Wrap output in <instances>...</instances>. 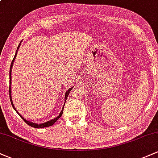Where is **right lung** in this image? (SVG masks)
<instances>
[{
    "label": "right lung",
    "mask_w": 158,
    "mask_h": 158,
    "mask_svg": "<svg viewBox=\"0 0 158 158\" xmlns=\"http://www.w3.org/2000/svg\"><path fill=\"white\" fill-rule=\"evenodd\" d=\"M20 45H21V43H20V44L19 45V47H18V48H17V50H16V52H15V56H14V59H13V60L12 61V63H11V66H10V87H9V88H10V102H11V104H12V107H13V108L15 110V106H14V105H13V103H12V97H11V69H12V65H13V61H14V60H15V56H16V55H17V52H18V50H19V47H20ZM72 88H70V89H69L68 91L66 92V94H65V97H64V99H65V101H66V99H67V98H68V94H70V90H72ZM64 106H63V108H62V110H61V112H60V114H59V115L57 117H56V118H55V119H51V120H50V121H48V122H46V123H41V124H36V123H31V122H30V121H27V119H25L24 118H23V117H22V116H21L20 115V117H21V118H22L23 120H24V122L27 123V125H29V126H31V127H33V128H44V127H49V126H52V125L54 124V123H55L56 121L58 120V119H59V118H60L61 117V116L62 115V113H63V109H64ZM16 112H17L18 113V111L17 110H16Z\"/></svg>",
    "instance_id": "1"
}]
</instances>
